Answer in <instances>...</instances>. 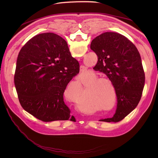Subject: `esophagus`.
Returning a JSON list of instances; mask_svg holds the SVG:
<instances>
[{"instance_id": "obj_1", "label": "esophagus", "mask_w": 158, "mask_h": 158, "mask_svg": "<svg viewBox=\"0 0 158 158\" xmlns=\"http://www.w3.org/2000/svg\"><path fill=\"white\" fill-rule=\"evenodd\" d=\"M85 70H86V68H85L84 66H80V72H81V73H83V72H84Z\"/></svg>"}]
</instances>
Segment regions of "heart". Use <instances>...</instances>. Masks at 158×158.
<instances>
[{
    "instance_id": "1",
    "label": "heart",
    "mask_w": 158,
    "mask_h": 158,
    "mask_svg": "<svg viewBox=\"0 0 158 158\" xmlns=\"http://www.w3.org/2000/svg\"><path fill=\"white\" fill-rule=\"evenodd\" d=\"M102 82V79H98V80H95V81H94V83H93V85H96V84H98L96 86H95L94 87V93L95 94V96H96L98 98H99L100 99L102 100V101H103V100L102 99V94L103 93V88H102V83H100V82ZM78 85H80V83L78 82ZM107 101H108V100H105V102H103V103H107Z\"/></svg>"
}]
</instances>
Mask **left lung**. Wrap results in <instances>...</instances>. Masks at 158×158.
<instances>
[{
    "instance_id": "1",
    "label": "left lung",
    "mask_w": 158,
    "mask_h": 158,
    "mask_svg": "<svg viewBox=\"0 0 158 158\" xmlns=\"http://www.w3.org/2000/svg\"><path fill=\"white\" fill-rule=\"evenodd\" d=\"M90 48L98 56L93 68L106 74L115 89L116 112L104 122H118L135 109L142 97L145 74L140 55L126 37L115 32H105L92 40Z\"/></svg>"
}]
</instances>
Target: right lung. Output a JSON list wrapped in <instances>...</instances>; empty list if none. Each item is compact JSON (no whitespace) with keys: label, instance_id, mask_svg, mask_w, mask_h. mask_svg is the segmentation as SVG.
<instances>
[{"label":"right lung","instance_id":"obj_1","mask_svg":"<svg viewBox=\"0 0 158 158\" xmlns=\"http://www.w3.org/2000/svg\"><path fill=\"white\" fill-rule=\"evenodd\" d=\"M66 41L53 33L32 37L19 52L14 85L23 109L44 122L76 121L64 102L66 85L79 73Z\"/></svg>","mask_w":158,"mask_h":158}]
</instances>
